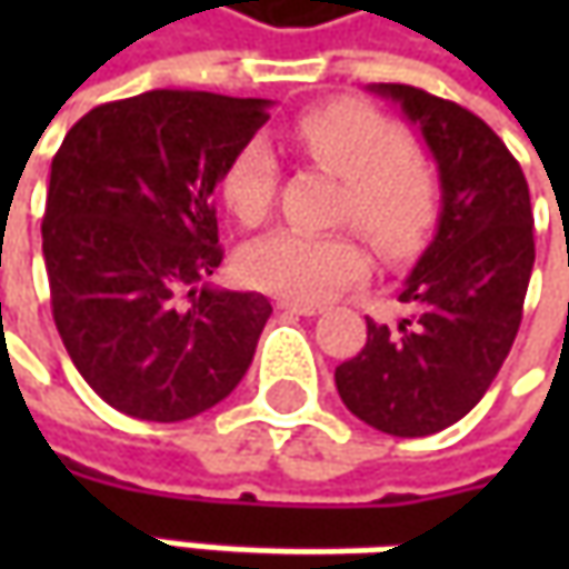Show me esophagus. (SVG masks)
Returning a JSON list of instances; mask_svg holds the SVG:
<instances>
[{
	"label": "esophagus",
	"instance_id": "obj_1",
	"mask_svg": "<svg viewBox=\"0 0 569 569\" xmlns=\"http://www.w3.org/2000/svg\"><path fill=\"white\" fill-rule=\"evenodd\" d=\"M278 307L288 310V313H297V317H317V313H322L319 303H307V300H278Z\"/></svg>",
	"mask_w": 569,
	"mask_h": 569
}]
</instances>
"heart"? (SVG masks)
Segmentation results:
<instances>
[{"label": "heart", "instance_id": "b5f03b06", "mask_svg": "<svg viewBox=\"0 0 569 569\" xmlns=\"http://www.w3.org/2000/svg\"><path fill=\"white\" fill-rule=\"evenodd\" d=\"M300 151L348 183L341 221L358 224L392 262L411 259L440 218V189L425 161L408 154L405 132L382 113L336 100L295 122ZM278 158L262 139L247 142L221 173V199L233 218L256 224L272 206ZM370 256L355 233L274 228L240 250V274L252 288L291 300H322L361 281Z\"/></svg>", "mask_w": 569, "mask_h": 569}]
</instances>
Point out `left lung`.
Wrapping results in <instances>:
<instances>
[{"instance_id": "8db88e82", "label": "left lung", "mask_w": 569, "mask_h": 569, "mask_svg": "<svg viewBox=\"0 0 569 569\" xmlns=\"http://www.w3.org/2000/svg\"><path fill=\"white\" fill-rule=\"evenodd\" d=\"M421 129L440 173V218L402 284L399 326L367 319L363 348L336 367L341 402L392 437L466 418L513 348L532 278V202L522 167L485 120L411 84H370Z\"/></svg>"}]
</instances>
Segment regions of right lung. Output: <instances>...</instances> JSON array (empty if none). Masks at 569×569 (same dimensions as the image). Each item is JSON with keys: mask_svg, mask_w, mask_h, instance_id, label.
Segmentation results:
<instances>
[{"mask_svg": "<svg viewBox=\"0 0 569 569\" xmlns=\"http://www.w3.org/2000/svg\"><path fill=\"white\" fill-rule=\"evenodd\" d=\"M272 100L144 91L100 103L56 151L43 262L59 339L107 405L187 421L250 370L272 303L208 284L214 189Z\"/></svg>", "mask_w": 569, "mask_h": 569, "instance_id": "1", "label": "right lung"}]
</instances>
